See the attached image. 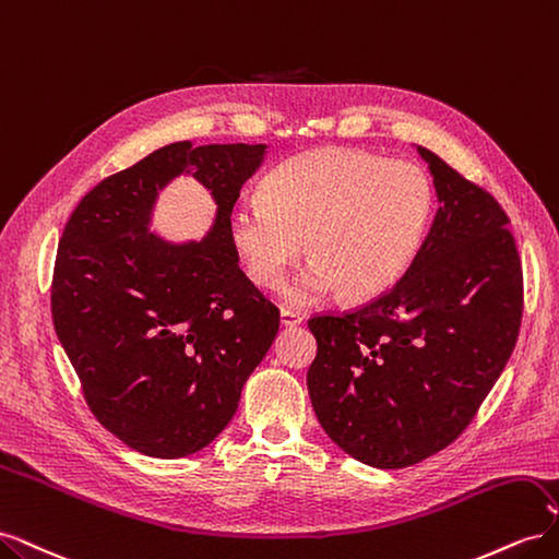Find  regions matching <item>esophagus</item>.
Segmentation results:
<instances>
[{"label":"esophagus","mask_w":559,"mask_h":559,"mask_svg":"<svg viewBox=\"0 0 559 559\" xmlns=\"http://www.w3.org/2000/svg\"><path fill=\"white\" fill-rule=\"evenodd\" d=\"M280 321H282V326H298V324H302V317L289 308H282Z\"/></svg>","instance_id":"obj_1"}]
</instances>
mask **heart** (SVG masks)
I'll use <instances>...</instances> for the list:
<instances>
[{"label":"heart","instance_id":"b5f03b06","mask_svg":"<svg viewBox=\"0 0 559 559\" xmlns=\"http://www.w3.org/2000/svg\"><path fill=\"white\" fill-rule=\"evenodd\" d=\"M261 195L233 207L230 238L265 289L284 280L306 240L312 263L284 292L294 306L337 289L352 300L389 292L417 259L433 214V183L419 165L345 146L286 158Z\"/></svg>","mask_w":559,"mask_h":559}]
</instances>
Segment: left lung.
Segmentation results:
<instances>
[{
    "label": "left lung",
    "mask_w": 559,
    "mask_h": 559,
    "mask_svg": "<svg viewBox=\"0 0 559 559\" xmlns=\"http://www.w3.org/2000/svg\"><path fill=\"white\" fill-rule=\"evenodd\" d=\"M438 210L392 292L308 321V392L319 425L354 460L413 466L448 448L499 380L522 319V265L499 202L417 146Z\"/></svg>",
    "instance_id": "8db88e82"
}]
</instances>
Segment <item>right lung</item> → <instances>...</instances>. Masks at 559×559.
I'll list each match as a JSON object with an SVG mask.
<instances>
[{"label": "right lung", "mask_w": 559, "mask_h": 559, "mask_svg": "<svg viewBox=\"0 0 559 559\" xmlns=\"http://www.w3.org/2000/svg\"><path fill=\"white\" fill-rule=\"evenodd\" d=\"M265 144H167L99 181L58 245L50 312L99 425L158 460L207 448L273 345L280 310L238 265L230 212ZM198 178L217 214L205 239L147 230L157 193Z\"/></svg>", "instance_id": "obj_1"}]
</instances>
